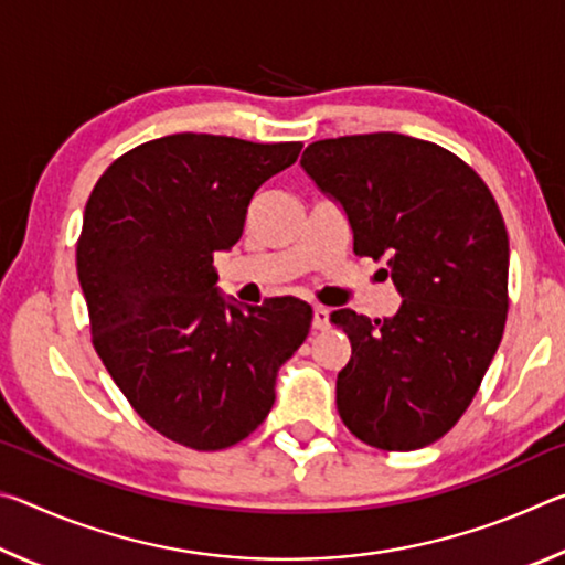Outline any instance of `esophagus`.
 <instances>
[{"instance_id": "1", "label": "esophagus", "mask_w": 565, "mask_h": 565, "mask_svg": "<svg viewBox=\"0 0 565 565\" xmlns=\"http://www.w3.org/2000/svg\"><path fill=\"white\" fill-rule=\"evenodd\" d=\"M311 327L317 331L329 329V309H323V306H313V319H311Z\"/></svg>"}]
</instances>
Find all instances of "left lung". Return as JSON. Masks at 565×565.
Instances as JSON below:
<instances>
[{"label": "left lung", "mask_w": 565, "mask_h": 565, "mask_svg": "<svg viewBox=\"0 0 565 565\" xmlns=\"http://www.w3.org/2000/svg\"><path fill=\"white\" fill-rule=\"evenodd\" d=\"M301 169L347 214L353 254L384 256L401 301L371 321L331 313L351 359L337 376L349 431L414 451L451 431L503 337L509 234L489 186L431 141L396 131L313 141Z\"/></svg>", "instance_id": "obj_1"}]
</instances>
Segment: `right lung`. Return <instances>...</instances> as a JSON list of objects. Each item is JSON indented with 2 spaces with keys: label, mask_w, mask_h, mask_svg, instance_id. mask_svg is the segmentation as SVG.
I'll return each instance as SVG.
<instances>
[{
  "label": "right lung",
  "mask_w": 565,
  "mask_h": 565,
  "mask_svg": "<svg viewBox=\"0 0 565 565\" xmlns=\"http://www.w3.org/2000/svg\"><path fill=\"white\" fill-rule=\"evenodd\" d=\"M299 151L301 141L171 134L114 161L84 209L76 274L94 349L134 411L181 446L218 451L252 434L309 333L306 301L242 306L214 271L256 189Z\"/></svg>",
  "instance_id": "right-lung-1"
}]
</instances>
